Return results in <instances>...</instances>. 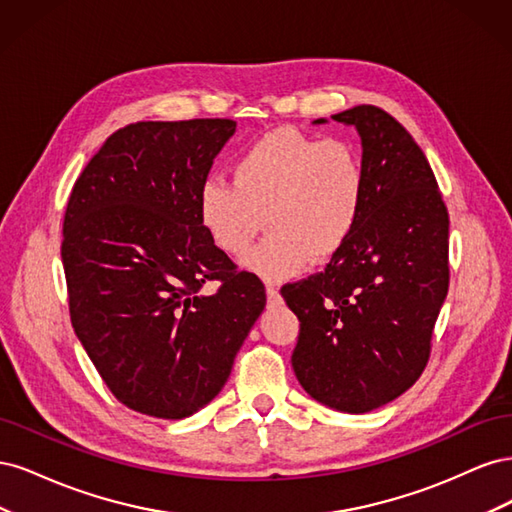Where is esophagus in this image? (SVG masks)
<instances>
[{
  "label": "esophagus",
  "mask_w": 512,
  "mask_h": 512,
  "mask_svg": "<svg viewBox=\"0 0 512 512\" xmlns=\"http://www.w3.org/2000/svg\"><path fill=\"white\" fill-rule=\"evenodd\" d=\"M267 301L271 307L275 305H282V294H280V288L275 286H267Z\"/></svg>",
  "instance_id": "34e87169"
}]
</instances>
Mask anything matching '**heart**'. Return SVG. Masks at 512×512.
<instances>
[{
	"label": "heart",
	"instance_id": "1",
	"mask_svg": "<svg viewBox=\"0 0 512 512\" xmlns=\"http://www.w3.org/2000/svg\"><path fill=\"white\" fill-rule=\"evenodd\" d=\"M365 164L348 138L294 128L262 134L232 162V183L209 177L198 188V220L228 256L250 250L262 220L269 228L243 265L280 282L309 260L337 254L361 220Z\"/></svg>",
	"mask_w": 512,
	"mask_h": 512
}]
</instances>
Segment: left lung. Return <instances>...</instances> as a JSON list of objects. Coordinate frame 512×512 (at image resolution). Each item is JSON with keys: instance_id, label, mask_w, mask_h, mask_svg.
<instances>
[{"instance_id": "8db88e82", "label": "left lung", "mask_w": 512, "mask_h": 512, "mask_svg": "<svg viewBox=\"0 0 512 512\" xmlns=\"http://www.w3.org/2000/svg\"><path fill=\"white\" fill-rule=\"evenodd\" d=\"M333 119L361 134V220L324 271L286 284L282 297L301 322L292 369L303 389L363 414L406 393L427 367L448 292V211L425 153L395 117L361 104Z\"/></svg>"}]
</instances>
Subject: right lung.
<instances>
[{"instance_id":"1","label":"right lung","mask_w":512,"mask_h":512,"mask_svg":"<svg viewBox=\"0 0 512 512\" xmlns=\"http://www.w3.org/2000/svg\"><path fill=\"white\" fill-rule=\"evenodd\" d=\"M230 119L138 121L76 179L61 260L70 320L123 406L183 418L222 391L267 303L198 220L196 196L235 132ZM218 281L205 295L202 286Z\"/></svg>"}]
</instances>
